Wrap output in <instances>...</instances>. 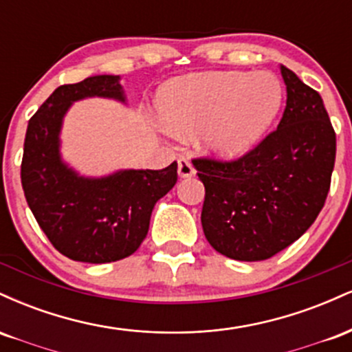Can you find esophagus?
I'll use <instances>...</instances> for the list:
<instances>
[{
    "label": "esophagus",
    "mask_w": 352,
    "mask_h": 352,
    "mask_svg": "<svg viewBox=\"0 0 352 352\" xmlns=\"http://www.w3.org/2000/svg\"><path fill=\"white\" fill-rule=\"evenodd\" d=\"M179 175L180 179H188V177L195 175V168L187 159H179Z\"/></svg>",
    "instance_id": "esophagus-1"
}]
</instances>
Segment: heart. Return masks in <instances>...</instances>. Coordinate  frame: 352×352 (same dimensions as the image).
<instances>
[{
	"label": "heart",
	"mask_w": 352,
	"mask_h": 352,
	"mask_svg": "<svg viewBox=\"0 0 352 352\" xmlns=\"http://www.w3.org/2000/svg\"><path fill=\"white\" fill-rule=\"evenodd\" d=\"M283 98L280 79L272 72H210L167 84L159 96V114L175 131H204L212 155L235 160L263 140Z\"/></svg>",
	"instance_id": "b5f03b06"
}]
</instances>
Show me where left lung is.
I'll return each instance as SVG.
<instances>
[{"label":"left lung","instance_id":"obj_1","mask_svg":"<svg viewBox=\"0 0 352 352\" xmlns=\"http://www.w3.org/2000/svg\"><path fill=\"white\" fill-rule=\"evenodd\" d=\"M286 107L276 131L232 162L193 159L205 185L201 227L218 253L261 261L296 241L324 207L336 134L321 96L281 66Z\"/></svg>","mask_w":352,"mask_h":352}]
</instances>
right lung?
<instances>
[{
    "label": "right lung",
    "instance_id": "right-lung-1",
    "mask_svg": "<svg viewBox=\"0 0 352 352\" xmlns=\"http://www.w3.org/2000/svg\"><path fill=\"white\" fill-rule=\"evenodd\" d=\"M120 76H91L59 86L28 124L21 184L28 205L64 256L111 263L131 256L147 236L152 210L177 182V162L162 170H119L82 177L60 159V127L72 102L107 98L125 102Z\"/></svg>",
    "mask_w": 352,
    "mask_h": 352
}]
</instances>
